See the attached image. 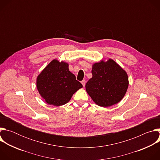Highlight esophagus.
Here are the masks:
<instances>
[{
  "label": "esophagus",
  "mask_w": 160,
  "mask_h": 160,
  "mask_svg": "<svg viewBox=\"0 0 160 160\" xmlns=\"http://www.w3.org/2000/svg\"><path fill=\"white\" fill-rule=\"evenodd\" d=\"M81 83H82V84L83 85V86L85 87V80H83L81 82Z\"/></svg>",
  "instance_id": "esophagus-1"
}]
</instances>
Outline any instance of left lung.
Wrapping results in <instances>:
<instances>
[{
  "mask_svg": "<svg viewBox=\"0 0 160 160\" xmlns=\"http://www.w3.org/2000/svg\"><path fill=\"white\" fill-rule=\"evenodd\" d=\"M92 77L86 83L87 92L99 106L108 107L119 102L128 86L127 73L112 59L93 64Z\"/></svg>",
  "mask_w": 160,
  "mask_h": 160,
  "instance_id": "1",
  "label": "left lung"
}]
</instances>
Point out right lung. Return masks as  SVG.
<instances>
[{
  "label": "right lung",
  "instance_id": "right-lung-1",
  "mask_svg": "<svg viewBox=\"0 0 160 160\" xmlns=\"http://www.w3.org/2000/svg\"><path fill=\"white\" fill-rule=\"evenodd\" d=\"M37 87L47 103L59 106L67 103L83 86L70 72L68 63L54 59L38 76Z\"/></svg>",
  "mask_w": 160,
  "mask_h": 160
}]
</instances>
